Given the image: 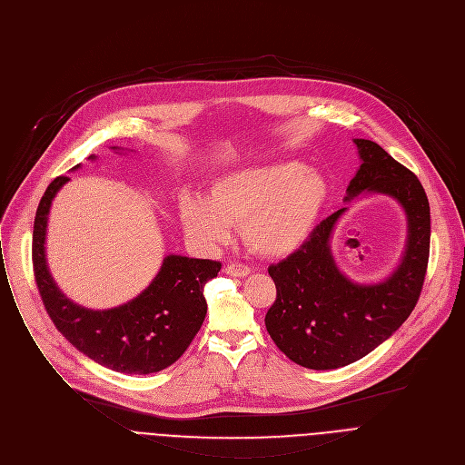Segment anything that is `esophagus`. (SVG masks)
<instances>
[{"label":"esophagus","instance_id":"obj_1","mask_svg":"<svg viewBox=\"0 0 465 465\" xmlns=\"http://www.w3.org/2000/svg\"><path fill=\"white\" fill-rule=\"evenodd\" d=\"M225 274L245 278L247 274H251V269L247 265H243V263H231V265L225 267Z\"/></svg>","mask_w":465,"mask_h":465}]
</instances>
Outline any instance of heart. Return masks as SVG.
<instances>
[{
	"instance_id": "1",
	"label": "heart",
	"mask_w": 465,
	"mask_h": 465,
	"mask_svg": "<svg viewBox=\"0 0 465 465\" xmlns=\"http://www.w3.org/2000/svg\"><path fill=\"white\" fill-rule=\"evenodd\" d=\"M326 200V184L301 163H276L218 177L205 198L184 194L179 216L187 236L216 247L240 223L242 240L254 252L278 258L297 251L312 234Z\"/></svg>"
}]
</instances>
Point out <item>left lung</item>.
I'll use <instances>...</instances> for the list:
<instances>
[{"label": "left lung", "mask_w": 465, "mask_h": 465, "mask_svg": "<svg viewBox=\"0 0 465 465\" xmlns=\"http://www.w3.org/2000/svg\"><path fill=\"white\" fill-rule=\"evenodd\" d=\"M361 164L348 183L344 203L357 196L392 198L405 214L407 238L400 262L378 282H357L341 271L331 251L339 220L326 218L312 238L269 274L276 301L265 328L293 362L312 370L351 364L378 348L412 313L427 271L430 209L418 177L378 143L353 139Z\"/></svg>", "instance_id": "left-lung-1"}]
</instances>
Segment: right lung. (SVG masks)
I'll return each mask as SVG.
<instances>
[{"label":"right lung","mask_w":465,"mask_h":465,"mask_svg":"<svg viewBox=\"0 0 465 465\" xmlns=\"http://www.w3.org/2000/svg\"><path fill=\"white\" fill-rule=\"evenodd\" d=\"M115 153L128 150L112 146ZM89 161L97 155L91 153ZM80 164L73 166V170ZM69 177H56L40 200L33 232V265L44 306L58 331L85 357L121 374H153L175 362L200 331L207 301L203 288L222 263L166 254L152 282L132 301L91 310L71 301L54 282L45 240L53 200Z\"/></svg>","instance_id":"obj_1"}]
</instances>
